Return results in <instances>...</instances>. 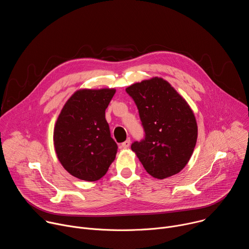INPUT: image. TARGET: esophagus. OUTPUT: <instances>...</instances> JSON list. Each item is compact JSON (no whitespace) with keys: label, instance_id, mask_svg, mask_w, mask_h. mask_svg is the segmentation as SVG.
<instances>
[{"label":"esophagus","instance_id":"1","mask_svg":"<svg viewBox=\"0 0 249 249\" xmlns=\"http://www.w3.org/2000/svg\"><path fill=\"white\" fill-rule=\"evenodd\" d=\"M130 144H131L130 139H127L125 142H123V143L121 144V147H122V148H129Z\"/></svg>","mask_w":249,"mask_h":249}]
</instances>
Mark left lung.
<instances>
[{
  "label": "left lung",
  "instance_id": "obj_1",
  "mask_svg": "<svg viewBox=\"0 0 249 249\" xmlns=\"http://www.w3.org/2000/svg\"><path fill=\"white\" fill-rule=\"evenodd\" d=\"M134 100L145 135L131 149L149 174L163 179L189 161L197 141V123L187 102L164 80L154 78L126 89Z\"/></svg>",
  "mask_w": 249,
  "mask_h": 249
}]
</instances>
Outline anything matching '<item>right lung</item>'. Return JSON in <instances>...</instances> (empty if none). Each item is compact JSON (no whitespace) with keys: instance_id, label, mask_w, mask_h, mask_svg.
Masks as SVG:
<instances>
[{"instance_id":"1","label":"right lung","mask_w":249,"mask_h":249,"mask_svg":"<svg viewBox=\"0 0 249 249\" xmlns=\"http://www.w3.org/2000/svg\"><path fill=\"white\" fill-rule=\"evenodd\" d=\"M115 89H82L64 105L54 129V146L64 168L86 181L107 172L117 153L105 110Z\"/></svg>"}]
</instances>
